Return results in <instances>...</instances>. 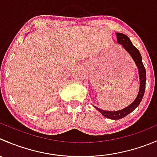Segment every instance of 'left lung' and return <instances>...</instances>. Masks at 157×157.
Instances as JSON below:
<instances>
[{
    "instance_id": "1",
    "label": "left lung",
    "mask_w": 157,
    "mask_h": 157,
    "mask_svg": "<svg viewBox=\"0 0 157 157\" xmlns=\"http://www.w3.org/2000/svg\"><path fill=\"white\" fill-rule=\"evenodd\" d=\"M117 42L120 44H122L124 49L130 54L132 58L134 60L135 63L137 66L138 71H139L140 74V86L139 94H138L137 97L135 99L134 101L129 105L127 107L124 108V109H121V110L118 111H106L103 110L101 109L96 107L97 110L100 112V113L105 117H107L109 119L112 120H120L121 118H124L126 116L128 115L129 113L134 110L138 105L140 103L141 100H142L143 97H144V92H145V87H146V70L144 66V63L142 62V57H141L140 53L138 51L137 48H135L133 45V44L130 41V38L127 36V35L121 33H117Z\"/></svg>"
}]
</instances>
